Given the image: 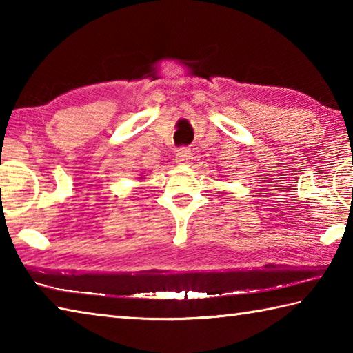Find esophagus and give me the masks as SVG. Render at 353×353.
Segmentation results:
<instances>
[{"label":"esophagus","instance_id":"esophagus-1","mask_svg":"<svg viewBox=\"0 0 353 353\" xmlns=\"http://www.w3.org/2000/svg\"><path fill=\"white\" fill-rule=\"evenodd\" d=\"M192 161V151L186 147L179 148L176 151V162L181 165H190Z\"/></svg>","mask_w":353,"mask_h":353}]
</instances>
